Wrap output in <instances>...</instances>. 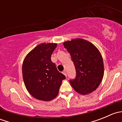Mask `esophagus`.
I'll list each match as a JSON object with an SVG mask.
<instances>
[{
  "label": "esophagus",
  "instance_id": "esophagus-1",
  "mask_svg": "<svg viewBox=\"0 0 122 122\" xmlns=\"http://www.w3.org/2000/svg\"><path fill=\"white\" fill-rule=\"evenodd\" d=\"M62 73H63L65 75V76H66V77H67V71H66V70H64V71H63V72H62Z\"/></svg>",
  "mask_w": 122,
  "mask_h": 122
}]
</instances>
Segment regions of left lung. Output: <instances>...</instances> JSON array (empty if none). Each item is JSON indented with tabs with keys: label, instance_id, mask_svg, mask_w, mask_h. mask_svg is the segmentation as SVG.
<instances>
[{
	"label": "left lung",
	"instance_id": "obj_1",
	"mask_svg": "<svg viewBox=\"0 0 122 122\" xmlns=\"http://www.w3.org/2000/svg\"><path fill=\"white\" fill-rule=\"evenodd\" d=\"M71 56L76 70L75 79L70 83L74 90L83 95L92 93L102 82L104 64L100 52L88 41L77 38L63 44Z\"/></svg>",
	"mask_w": 122,
	"mask_h": 122
}]
</instances>
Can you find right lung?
I'll list each match as a JSON object with an SVG mask.
<instances>
[{
  "mask_svg": "<svg viewBox=\"0 0 122 122\" xmlns=\"http://www.w3.org/2000/svg\"><path fill=\"white\" fill-rule=\"evenodd\" d=\"M57 44L43 43L27 54L22 64L25 86L35 99L50 101L57 96L64 75L59 72L51 56Z\"/></svg>",
  "mask_w": 122,
  "mask_h": 122,
  "instance_id": "add662e5",
  "label": "right lung"
}]
</instances>
